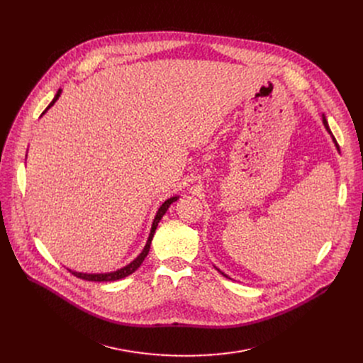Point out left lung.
Instances as JSON below:
<instances>
[{"label":"left lung","instance_id":"8db88e82","mask_svg":"<svg viewBox=\"0 0 363 363\" xmlns=\"http://www.w3.org/2000/svg\"><path fill=\"white\" fill-rule=\"evenodd\" d=\"M323 123H325V126H326L328 132H329V133H332V132H330V129H329V125H328V121H326V118H325V116H323ZM333 140H335V143H336V139H335V138H333ZM336 147L339 149V145H337V143H336ZM221 274H224V273H221ZM224 276H225V274H224ZM225 277H228V276H225Z\"/></svg>","mask_w":363,"mask_h":363}]
</instances>
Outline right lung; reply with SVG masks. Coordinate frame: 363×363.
Instances as JSON below:
<instances>
[{
    "label": "right lung",
    "mask_w": 363,
    "mask_h": 363,
    "mask_svg": "<svg viewBox=\"0 0 363 363\" xmlns=\"http://www.w3.org/2000/svg\"><path fill=\"white\" fill-rule=\"evenodd\" d=\"M60 93H62V89H59V91L56 93V96H55V99L51 100V103L50 105L45 108V111L41 113V115H44L51 106L55 105L56 103V100L60 97ZM179 196H172V198H169V199H167L162 205H161V208L158 210V213H157V217H155V220H153V223H152V228H150V234H149V238H147V241H146V245H145V248H143V251L135 258V260L130 263V264H128L126 267H123V269H121V270H116V272H112V273H100V274H87V273H77V272H72V270H69L72 274H74L76 277H79V279H83V280H87V281H115V280H121V279H123V277H126V276H129V274H132L133 272H136L139 267H140V264L143 263V260H145V257L147 255V252H149V248H150V242H152V238H153V234H155V230H157V227H158V223L161 221V218L164 217V214L167 213V210L169 208V205L172 203V202H175L177 199H178Z\"/></svg>",
    "instance_id": "1"
}]
</instances>
